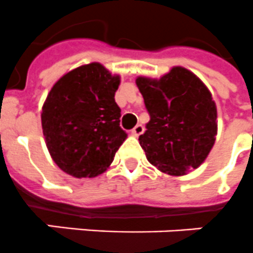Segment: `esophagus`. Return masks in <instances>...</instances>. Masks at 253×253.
<instances>
[{
    "mask_svg": "<svg viewBox=\"0 0 253 253\" xmlns=\"http://www.w3.org/2000/svg\"><path fill=\"white\" fill-rule=\"evenodd\" d=\"M143 132H144V127L141 126V125H136V126L131 130V133H132L133 136H139V135H141Z\"/></svg>",
    "mask_w": 253,
    "mask_h": 253,
    "instance_id": "obj_1",
    "label": "esophagus"
}]
</instances>
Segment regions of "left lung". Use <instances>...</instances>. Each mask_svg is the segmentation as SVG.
Segmentation results:
<instances>
[{"mask_svg":"<svg viewBox=\"0 0 253 253\" xmlns=\"http://www.w3.org/2000/svg\"><path fill=\"white\" fill-rule=\"evenodd\" d=\"M136 85L151 117L139 136L148 161L176 176L200 166L217 135V109L205 84L176 66L160 79L139 77Z\"/></svg>","mask_w":253,"mask_h":253,"instance_id":"left-lung-1","label":"left lung"}]
</instances>
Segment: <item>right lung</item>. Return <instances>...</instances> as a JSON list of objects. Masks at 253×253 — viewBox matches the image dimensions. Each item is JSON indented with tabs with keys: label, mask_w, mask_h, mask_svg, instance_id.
Wrapping results in <instances>:
<instances>
[{
	"label": "right lung",
	"mask_w": 253,
	"mask_h": 253,
	"mask_svg": "<svg viewBox=\"0 0 253 253\" xmlns=\"http://www.w3.org/2000/svg\"><path fill=\"white\" fill-rule=\"evenodd\" d=\"M120 77L97 62L65 74L42 105L41 125L53 161L75 178H93L126 140L114 100Z\"/></svg>",
	"instance_id": "right-lung-1"
}]
</instances>
